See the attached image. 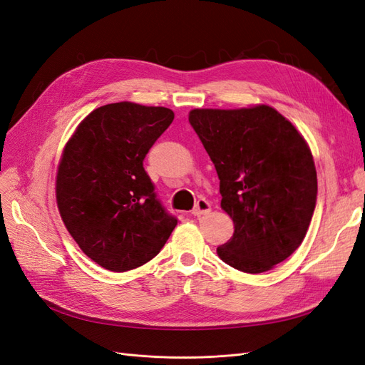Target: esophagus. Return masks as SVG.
<instances>
[{"label": "esophagus", "mask_w": 365, "mask_h": 365, "mask_svg": "<svg viewBox=\"0 0 365 365\" xmlns=\"http://www.w3.org/2000/svg\"><path fill=\"white\" fill-rule=\"evenodd\" d=\"M210 210H212V205H210L208 201H205V200H197L195 208L192 210V215H193V216H202V215L210 213Z\"/></svg>", "instance_id": "1"}]
</instances>
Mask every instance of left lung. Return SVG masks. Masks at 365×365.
Segmentation results:
<instances>
[{
    "instance_id": "left-lung-1",
    "label": "left lung",
    "mask_w": 365,
    "mask_h": 365,
    "mask_svg": "<svg viewBox=\"0 0 365 365\" xmlns=\"http://www.w3.org/2000/svg\"><path fill=\"white\" fill-rule=\"evenodd\" d=\"M189 121L235 224L217 256L250 274L272 269L302 245L315 210L317 170L306 140L268 105L192 109Z\"/></svg>"
}]
</instances>
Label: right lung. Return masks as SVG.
<instances>
[{"label":"right lung","mask_w":365,"mask_h":365,"mask_svg":"<svg viewBox=\"0 0 365 365\" xmlns=\"http://www.w3.org/2000/svg\"><path fill=\"white\" fill-rule=\"evenodd\" d=\"M173 117L164 106L109 103L88 114L63 148L56 176L61 217L105 269L125 272L148 263L178 222L143 168Z\"/></svg>","instance_id":"right-lung-1"}]
</instances>
